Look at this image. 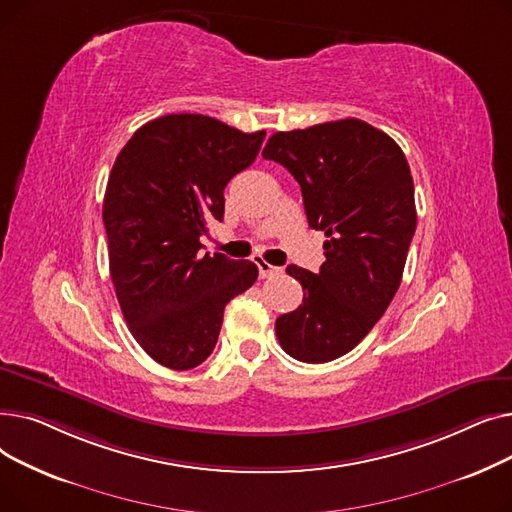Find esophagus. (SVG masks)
<instances>
[{
  "instance_id": "obj_1",
  "label": "esophagus",
  "mask_w": 512,
  "mask_h": 512,
  "mask_svg": "<svg viewBox=\"0 0 512 512\" xmlns=\"http://www.w3.org/2000/svg\"><path fill=\"white\" fill-rule=\"evenodd\" d=\"M255 263H257V270H259V278H270V276L282 272V267H276L272 263H267L265 259H257Z\"/></svg>"
}]
</instances>
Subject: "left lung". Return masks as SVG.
<instances>
[{
  "label": "left lung",
  "mask_w": 512,
  "mask_h": 512,
  "mask_svg": "<svg viewBox=\"0 0 512 512\" xmlns=\"http://www.w3.org/2000/svg\"><path fill=\"white\" fill-rule=\"evenodd\" d=\"M301 184L309 226L326 234L319 272L288 265L303 303L276 319L297 361L328 363L371 332L400 286L417 226L415 186L386 132L346 118L276 132L263 149Z\"/></svg>",
  "instance_id": "1"
}]
</instances>
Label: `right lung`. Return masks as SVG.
Listing matches in <instances>:
<instances>
[{
    "instance_id": "1",
    "label": "right lung",
    "mask_w": 512,
    "mask_h": 512,
    "mask_svg": "<svg viewBox=\"0 0 512 512\" xmlns=\"http://www.w3.org/2000/svg\"><path fill=\"white\" fill-rule=\"evenodd\" d=\"M263 139L265 130L168 114L143 124L116 157L103 199L110 274L134 340L159 365H201L226 305L257 280L249 259L201 255L199 236L207 220L222 222L224 188Z\"/></svg>"
}]
</instances>
